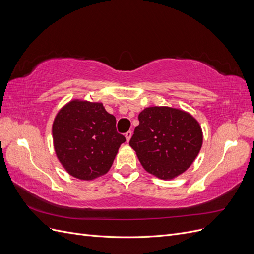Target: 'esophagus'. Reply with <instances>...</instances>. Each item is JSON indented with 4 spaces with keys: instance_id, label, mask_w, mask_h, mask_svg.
<instances>
[{
    "instance_id": "34e87169",
    "label": "esophagus",
    "mask_w": 254,
    "mask_h": 254,
    "mask_svg": "<svg viewBox=\"0 0 254 254\" xmlns=\"http://www.w3.org/2000/svg\"><path fill=\"white\" fill-rule=\"evenodd\" d=\"M131 136H132V131H127L125 133V137H126V142L127 143L130 141V139H131Z\"/></svg>"
}]
</instances>
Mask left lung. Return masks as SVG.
<instances>
[{
    "mask_svg": "<svg viewBox=\"0 0 254 254\" xmlns=\"http://www.w3.org/2000/svg\"><path fill=\"white\" fill-rule=\"evenodd\" d=\"M129 142L146 172L171 180L186 172L201 149L198 121L187 111L166 106L145 108Z\"/></svg>",
    "mask_w": 254,
    "mask_h": 254,
    "instance_id": "left-lung-1",
    "label": "left lung"
}]
</instances>
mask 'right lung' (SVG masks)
Returning a JSON list of instances; mask_svg holds the SVG:
<instances>
[{"label": "right lung", "mask_w": 254, "mask_h": 254, "mask_svg": "<svg viewBox=\"0 0 254 254\" xmlns=\"http://www.w3.org/2000/svg\"><path fill=\"white\" fill-rule=\"evenodd\" d=\"M102 103L73 99L53 122V143L64 170L79 180H94L108 173L125 136Z\"/></svg>", "instance_id": "1"}]
</instances>
